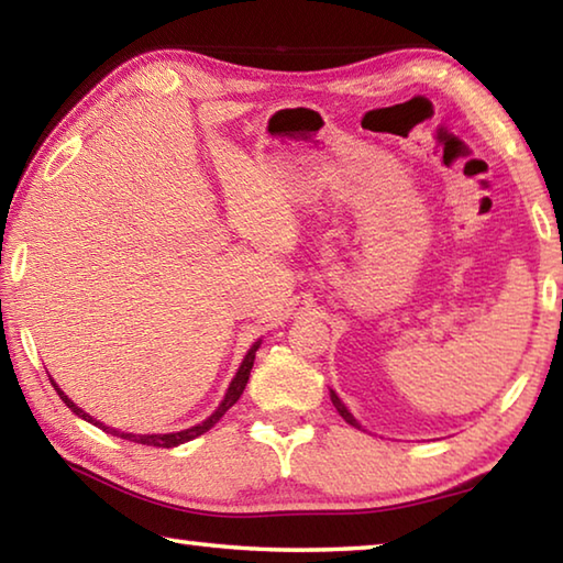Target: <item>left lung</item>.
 Here are the masks:
<instances>
[{"label":"left lung","mask_w":563,"mask_h":563,"mask_svg":"<svg viewBox=\"0 0 563 563\" xmlns=\"http://www.w3.org/2000/svg\"><path fill=\"white\" fill-rule=\"evenodd\" d=\"M330 399H332V405H335V409H338V412H340V417H342V419H345V422H347V424H352V427H360V424L355 422V419H352V415L347 412V409H345V405H342V402H340V397H338L335 393H332V389H330Z\"/></svg>","instance_id":"obj_1"}]
</instances>
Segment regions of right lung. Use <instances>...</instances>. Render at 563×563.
Segmentation results:
<instances>
[{"label": "right lung", "mask_w": 563, "mask_h": 563, "mask_svg": "<svg viewBox=\"0 0 563 563\" xmlns=\"http://www.w3.org/2000/svg\"><path fill=\"white\" fill-rule=\"evenodd\" d=\"M261 347V342H255V345L247 350V355H245V360H243V365H241V369H238L235 373V377H233V383H231V387H228V393H225V399L221 402V407L216 409V412L206 419V422H201V424H196V427H190V430H184V432H170V434H126V432H119V430H111V427H103L101 422H97V419L93 417H89L87 412H84V409H79L76 407L69 397H66L62 389H59V385L54 383L52 379V385H54V389L56 393H59V397H62V402L71 409L74 415H79L81 419H87V422H91V424H97L99 430H103V432H109V434H113V437H121V440H129V442H139V444H146V446H164V450H168V446H178V444H184V442H190V440H196V437H201L203 432H208L211 430V427H216L218 424V419H221L228 409H231L238 399H241V395H243V389H245V383H247V375H251V369H253V360H255V350Z\"/></svg>", "instance_id": "obj_1"}]
</instances>
